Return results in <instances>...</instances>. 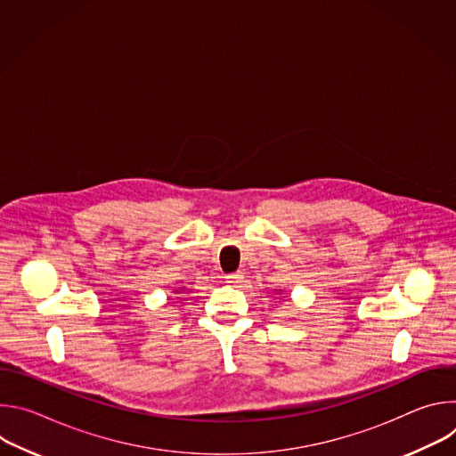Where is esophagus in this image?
Returning <instances> with one entry per match:
<instances>
[{
    "instance_id": "1",
    "label": "esophagus",
    "mask_w": 456,
    "mask_h": 456,
    "mask_svg": "<svg viewBox=\"0 0 456 456\" xmlns=\"http://www.w3.org/2000/svg\"><path fill=\"white\" fill-rule=\"evenodd\" d=\"M225 281L227 283H231V285H236V283H241L243 281V273H231V274H227L225 276Z\"/></svg>"
}]
</instances>
